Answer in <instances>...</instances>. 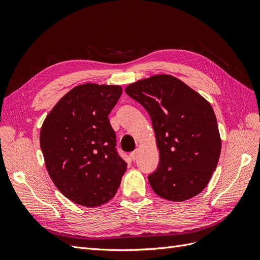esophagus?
Masks as SVG:
<instances>
[{"label": "esophagus", "mask_w": 260, "mask_h": 260, "mask_svg": "<svg viewBox=\"0 0 260 260\" xmlns=\"http://www.w3.org/2000/svg\"><path fill=\"white\" fill-rule=\"evenodd\" d=\"M137 156H138V149H137V151L132 152V153L130 154V157H131L132 160H136V159H137Z\"/></svg>", "instance_id": "esophagus-1"}]
</instances>
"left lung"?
<instances>
[{
  "mask_svg": "<svg viewBox=\"0 0 260 260\" xmlns=\"http://www.w3.org/2000/svg\"><path fill=\"white\" fill-rule=\"evenodd\" d=\"M125 93L151 117L159 164L148 176L160 198L183 202L200 194L216 170L221 139L207 100L170 75L138 80Z\"/></svg>",
  "mask_w": 260,
  "mask_h": 260,
  "instance_id": "obj_1",
  "label": "left lung"
}]
</instances>
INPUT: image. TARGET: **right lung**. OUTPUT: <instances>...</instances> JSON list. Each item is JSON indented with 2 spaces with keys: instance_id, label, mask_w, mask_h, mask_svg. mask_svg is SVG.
I'll return each instance as SVG.
<instances>
[{
  "instance_id": "right-lung-1",
  "label": "right lung",
  "mask_w": 260,
  "mask_h": 260,
  "mask_svg": "<svg viewBox=\"0 0 260 260\" xmlns=\"http://www.w3.org/2000/svg\"><path fill=\"white\" fill-rule=\"evenodd\" d=\"M121 93L120 85H77L43 121L46 170L59 192L78 205L98 207L112 200L127 170L108 119Z\"/></svg>"
}]
</instances>
